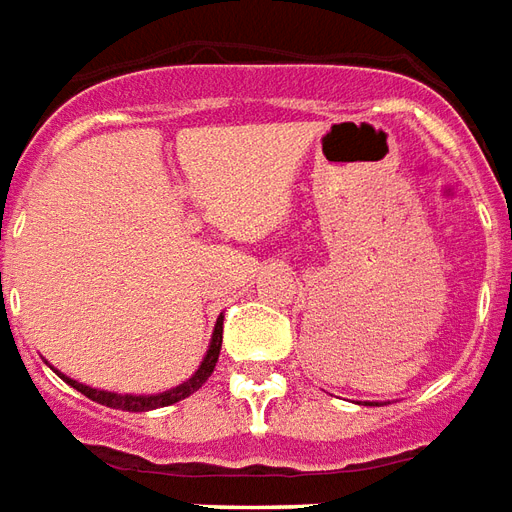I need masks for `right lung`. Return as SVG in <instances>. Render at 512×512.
Returning a JSON list of instances; mask_svg holds the SVG:
<instances>
[{"label":"right lung","instance_id":"1","mask_svg":"<svg viewBox=\"0 0 512 512\" xmlns=\"http://www.w3.org/2000/svg\"><path fill=\"white\" fill-rule=\"evenodd\" d=\"M220 343H223V316H220L218 324H215L210 352H207V357H204V363H201L199 371L190 376L185 384H179V387H174V390H166V393H160V395L103 393V390H92V387H87V384H78V382H73V379H67V376H62V374H59V376H62V379H65L70 387H76L78 393L87 395V398H92V401H98V404L111 406V409H122V412H149V409H160V406L177 404V401H182V398H188L190 393H196L201 384L210 379L212 371H215V363H218V354H220Z\"/></svg>","mask_w":512,"mask_h":512}]
</instances>
